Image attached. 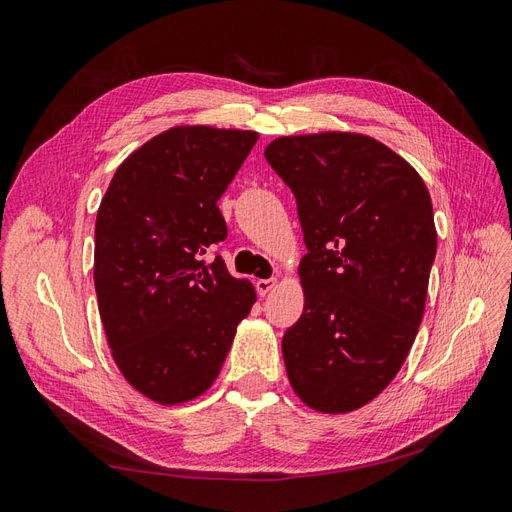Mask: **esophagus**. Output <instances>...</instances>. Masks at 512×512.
<instances>
[{
  "mask_svg": "<svg viewBox=\"0 0 512 512\" xmlns=\"http://www.w3.org/2000/svg\"><path fill=\"white\" fill-rule=\"evenodd\" d=\"M275 286H277L275 277H269V280H258V282H256V290H258L260 297H265V294H269Z\"/></svg>",
  "mask_w": 512,
  "mask_h": 512,
  "instance_id": "1",
  "label": "esophagus"
}]
</instances>
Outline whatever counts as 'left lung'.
<instances>
[{"mask_svg": "<svg viewBox=\"0 0 512 512\" xmlns=\"http://www.w3.org/2000/svg\"><path fill=\"white\" fill-rule=\"evenodd\" d=\"M265 158L297 198L307 247L303 314L282 339L290 386L312 410H359L397 376L423 320L438 247L427 185L356 132L280 136Z\"/></svg>", "mask_w": 512, "mask_h": 512, "instance_id": "8db88e82", "label": "left lung"}]
</instances>
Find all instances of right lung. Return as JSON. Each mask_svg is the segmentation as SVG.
<instances>
[{
	"mask_svg": "<svg viewBox=\"0 0 512 512\" xmlns=\"http://www.w3.org/2000/svg\"><path fill=\"white\" fill-rule=\"evenodd\" d=\"M258 132L175 126L119 164L96 218L94 282L108 348L147 399L179 406L218 378L239 322L256 303L232 277L218 200Z\"/></svg>",
	"mask_w": 512,
	"mask_h": 512,
	"instance_id": "add662e5",
	"label": "right lung"
}]
</instances>
